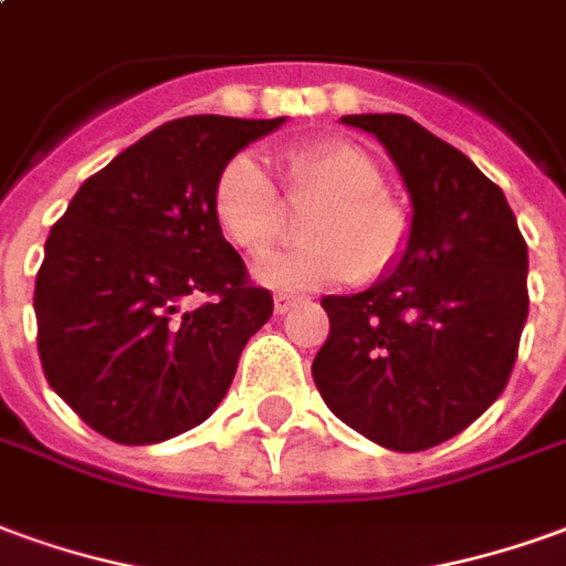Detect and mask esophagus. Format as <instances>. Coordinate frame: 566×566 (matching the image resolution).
<instances>
[{
    "mask_svg": "<svg viewBox=\"0 0 566 566\" xmlns=\"http://www.w3.org/2000/svg\"><path fill=\"white\" fill-rule=\"evenodd\" d=\"M272 303H275V312H279V315H284V312L291 310V306H296V296H294V294H284V291H279V294H275V300H272Z\"/></svg>",
    "mask_w": 566,
    "mask_h": 566,
    "instance_id": "obj_1",
    "label": "esophagus"
}]
</instances>
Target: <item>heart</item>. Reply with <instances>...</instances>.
Masks as SVG:
<instances>
[{
	"instance_id": "obj_1",
	"label": "heart",
	"mask_w": 566,
	"mask_h": 566,
	"mask_svg": "<svg viewBox=\"0 0 566 566\" xmlns=\"http://www.w3.org/2000/svg\"><path fill=\"white\" fill-rule=\"evenodd\" d=\"M279 188L287 208H310L300 223L306 244L260 260L256 279L263 284L287 291L349 279L377 284L401 266L413 239V217L386 192V174L361 146L322 140L291 149L279 161ZM281 200L270 174L251 156H232L214 177L211 217L235 251L260 256L282 235Z\"/></svg>"
}]
</instances>
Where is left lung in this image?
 I'll return each instance as SVG.
<instances>
[{"mask_svg":"<svg viewBox=\"0 0 566 566\" xmlns=\"http://www.w3.org/2000/svg\"><path fill=\"white\" fill-rule=\"evenodd\" d=\"M377 134L413 201L401 266L365 294L324 296L312 377L339 420L382 448L448 441L512 377L527 322V242L503 189L410 116H343Z\"/></svg>","mask_w":566,"mask_h":566,"instance_id":"left-lung-1","label":"left lung"}]
</instances>
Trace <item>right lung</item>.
<instances>
[{
    "label": "right lung",
    "instance_id": "1",
    "mask_svg": "<svg viewBox=\"0 0 566 566\" xmlns=\"http://www.w3.org/2000/svg\"><path fill=\"white\" fill-rule=\"evenodd\" d=\"M284 118L187 116L91 174L51 227L35 272L45 379L118 444L189 432L223 401L272 294L211 217L217 171ZM187 295H208L179 312Z\"/></svg>",
    "mask_w": 566,
    "mask_h": 566
}]
</instances>
